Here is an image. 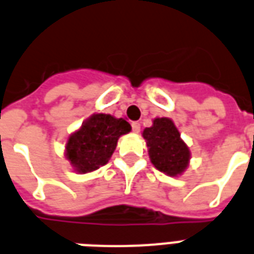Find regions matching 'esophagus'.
<instances>
[{
    "label": "esophagus",
    "instance_id": "34e87169",
    "mask_svg": "<svg viewBox=\"0 0 254 254\" xmlns=\"http://www.w3.org/2000/svg\"><path fill=\"white\" fill-rule=\"evenodd\" d=\"M131 129H133L134 133H139V130H141V124L134 121V123H131Z\"/></svg>",
    "mask_w": 254,
    "mask_h": 254
}]
</instances>
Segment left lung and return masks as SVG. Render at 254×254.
<instances>
[{
	"label": "left lung",
	"instance_id": "obj_1",
	"mask_svg": "<svg viewBox=\"0 0 254 254\" xmlns=\"http://www.w3.org/2000/svg\"><path fill=\"white\" fill-rule=\"evenodd\" d=\"M142 135L147 143L150 160L156 170L168 176H177L187 170L190 151L171 119H155L152 127H146Z\"/></svg>",
	"mask_w": 254,
	"mask_h": 254
}]
</instances>
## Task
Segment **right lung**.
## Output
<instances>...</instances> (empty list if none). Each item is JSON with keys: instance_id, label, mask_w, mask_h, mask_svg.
<instances>
[{"instance_id": "right-lung-1", "label": "right lung", "mask_w": 254, "mask_h": 254, "mask_svg": "<svg viewBox=\"0 0 254 254\" xmlns=\"http://www.w3.org/2000/svg\"><path fill=\"white\" fill-rule=\"evenodd\" d=\"M130 130V124L124 119L95 113L69 137L66 159L79 174L92 172L108 163L119 138Z\"/></svg>"}]
</instances>
